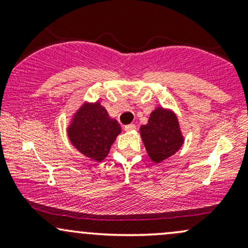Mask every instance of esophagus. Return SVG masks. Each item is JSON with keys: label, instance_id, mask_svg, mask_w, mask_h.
Instances as JSON below:
<instances>
[{"label": "esophagus", "instance_id": "1", "mask_svg": "<svg viewBox=\"0 0 248 248\" xmlns=\"http://www.w3.org/2000/svg\"><path fill=\"white\" fill-rule=\"evenodd\" d=\"M134 129H135V124H133L124 126V130H126V132H132V130H134Z\"/></svg>", "mask_w": 248, "mask_h": 248}]
</instances>
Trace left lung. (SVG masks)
Returning a JSON list of instances; mask_svg holds the SVG:
<instances>
[{"mask_svg":"<svg viewBox=\"0 0 248 248\" xmlns=\"http://www.w3.org/2000/svg\"><path fill=\"white\" fill-rule=\"evenodd\" d=\"M140 135L148 156L156 164L177 153L184 143L178 118L170 108L156 107L148 124L140 127Z\"/></svg>","mask_w":248,"mask_h":248,"instance_id":"obj_1","label":"left lung"}]
</instances>
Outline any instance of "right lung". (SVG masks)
I'll return each instance as SVG.
<instances>
[{
  "mask_svg": "<svg viewBox=\"0 0 248 248\" xmlns=\"http://www.w3.org/2000/svg\"><path fill=\"white\" fill-rule=\"evenodd\" d=\"M67 138L78 152L91 160L101 162L109 154L121 127L99 101H84L71 116Z\"/></svg>",
  "mask_w": 248,
  "mask_h": 248,
  "instance_id": "obj_1",
  "label": "right lung"
}]
</instances>
